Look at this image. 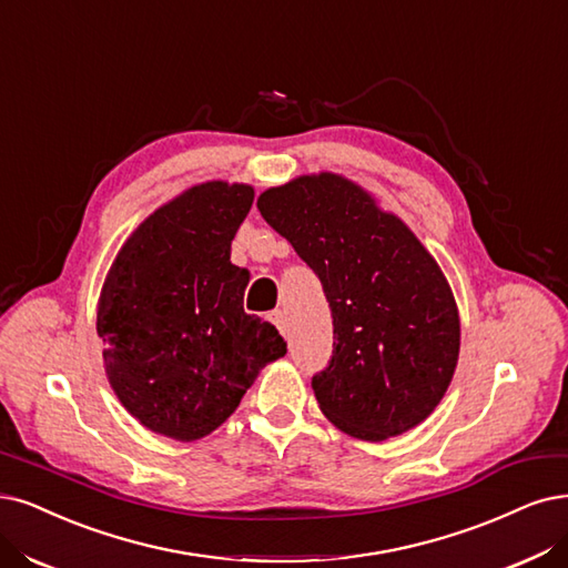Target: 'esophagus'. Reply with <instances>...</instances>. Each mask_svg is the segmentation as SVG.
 <instances>
[{
	"label": "esophagus",
	"mask_w": 568,
	"mask_h": 568,
	"mask_svg": "<svg viewBox=\"0 0 568 568\" xmlns=\"http://www.w3.org/2000/svg\"><path fill=\"white\" fill-rule=\"evenodd\" d=\"M268 318H271V323H273V325H276V327H278V329H281V332L285 334V329H287V318H285V311L276 308V311H273V313H271V316H268Z\"/></svg>",
	"instance_id": "obj_1"
}]
</instances>
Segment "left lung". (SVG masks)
I'll use <instances>...</instances> for the list:
<instances>
[{
    "label": "left lung",
    "instance_id": "left-lung-1",
    "mask_svg": "<svg viewBox=\"0 0 568 568\" xmlns=\"http://www.w3.org/2000/svg\"><path fill=\"white\" fill-rule=\"evenodd\" d=\"M257 207L316 271L332 308V361L311 382L321 412L365 443L426 422L452 384L460 321L424 243L367 189L327 171L268 186Z\"/></svg>",
    "mask_w": 568,
    "mask_h": 568
}]
</instances>
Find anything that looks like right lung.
Masks as SVG:
<instances>
[{"label":"right lung","mask_w":568,"mask_h":568,"mask_svg":"<svg viewBox=\"0 0 568 568\" xmlns=\"http://www.w3.org/2000/svg\"><path fill=\"white\" fill-rule=\"evenodd\" d=\"M252 199L243 182L184 189L123 241L100 290L95 325L114 395L178 443L220 428L287 351L276 327L243 311L250 273L231 264Z\"/></svg>","instance_id":"add662e5"}]
</instances>
